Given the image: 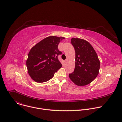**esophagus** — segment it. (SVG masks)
Segmentation results:
<instances>
[{
    "label": "esophagus",
    "instance_id": "1",
    "mask_svg": "<svg viewBox=\"0 0 122 122\" xmlns=\"http://www.w3.org/2000/svg\"><path fill=\"white\" fill-rule=\"evenodd\" d=\"M67 60H68V59H66L65 60V62H66L67 61Z\"/></svg>",
    "mask_w": 122,
    "mask_h": 122
}]
</instances>
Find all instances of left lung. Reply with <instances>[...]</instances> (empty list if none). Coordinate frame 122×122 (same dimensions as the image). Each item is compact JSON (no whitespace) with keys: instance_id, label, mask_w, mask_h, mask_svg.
<instances>
[{"instance_id":"obj_1","label":"left lung","mask_w":122,"mask_h":122,"mask_svg":"<svg viewBox=\"0 0 122 122\" xmlns=\"http://www.w3.org/2000/svg\"><path fill=\"white\" fill-rule=\"evenodd\" d=\"M71 42L75 51V65L74 72L69 77L76 85L89 84L99 73L100 61L97 53L86 40L73 38Z\"/></svg>"}]
</instances>
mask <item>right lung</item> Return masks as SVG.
Masks as SVG:
<instances>
[{"label":"right lung","instance_id":"1","mask_svg":"<svg viewBox=\"0 0 122 122\" xmlns=\"http://www.w3.org/2000/svg\"><path fill=\"white\" fill-rule=\"evenodd\" d=\"M65 38L48 37L34 45L26 60L28 74L35 81L41 83L51 79L62 67L58 56L62 52L58 49L60 41Z\"/></svg>","mask_w":122,"mask_h":122}]
</instances>
